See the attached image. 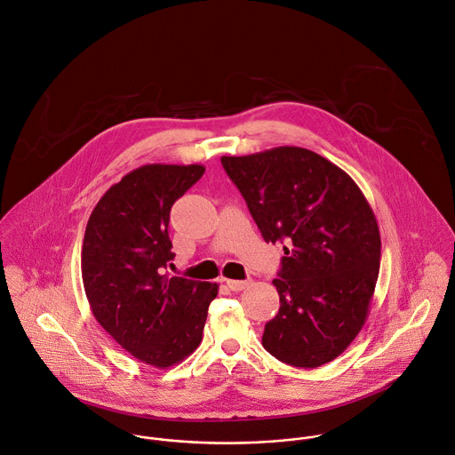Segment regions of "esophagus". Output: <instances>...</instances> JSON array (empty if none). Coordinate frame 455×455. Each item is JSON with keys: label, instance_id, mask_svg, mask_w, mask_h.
Returning <instances> with one entry per match:
<instances>
[{"label": "esophagus", "instance_id": "34e87169", "mask_svg": "<svg viewBox=\"0 0 455 455\" xmlns=\"http://www.w3.org/2000/svg\"><path fill=\"white\" fill-rule=\"evenodd\" d=\"M226 284H228V288L231 290V291H242V290H245V288H249V281H235V279H229V281H226Z\"/></svg>", "mask_w": 455, "mask_h": 455}]
</instances>
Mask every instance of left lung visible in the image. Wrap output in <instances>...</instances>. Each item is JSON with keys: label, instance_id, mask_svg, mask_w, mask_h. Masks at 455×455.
Masks as SVG:
<instances>
[{"label": "left lung", "instance_id": "1", "mask_svg": "<svg viewBox=\"0 0 455 455\" xmlns=\"http://www.w3.org/2000/svg\"><path fill=\"white\" fill-rule=\"evenodd\" d=\"M220 160L263 238L284 243L274 281L281 308L265 324V349L303 369L335 360L362 330L379 274L371 204L347 172L305 148Z\"/></svg>", "mask_w": 455, "mask_h": 455}]
</instances>
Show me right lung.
Masks as SVG:
<instances>
[{
	"mask_svg": "<svg viewBox=\"0 0 455 455\" xmlns=\"http://www.w3.org/2000/svg\"><path fill=\"white\" fill-rule=\"evenodd\" d=\"M204 165L147 164L115 183L93 208L83 242L86 299L102 328L156 369L185 360L201 342L219 286L171 277L169 212Z\"/></svg>",
	"mask_w": 455,
	"mask_h": 455,
	"instance_id": "obj_1",
	"label": "right lung"
}]
</instances>
